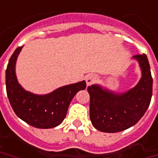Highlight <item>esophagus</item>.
I'll list each match as a JSON object with an SVG mask.
<instances>
[{"mask_svg":"<svg viewBox=\"0 0 158 158\" xmlns=\"http://www.w3.org/2000/svg\"><path fill=\"white\" fill-rule=\"evenodd\" d=\"M97 80V76L94 75V74H89L86 76L85 78V83L87 85H91L92 84H94Z\"/></svg>","mask_w":158,"mask_h":158,"instance_id":"obj_1","label":"esophagus"}]
</instances>
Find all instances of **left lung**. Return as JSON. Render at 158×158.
I'll return each mask as SVG.
<instances>
[{"label":"left lung","mask_w":158,"mask_h":158,"mask_svg":"<svg viewBox=\"0 0 158 158\" xmlns=\"http://www.w3.org/2000/svg\"><path fill=\"white\" fill-rule=\"evenodd\" d=\"M141 79L134 87L123 93L94 84L87 87L90 95V120L93 126L105 133H116L134 126L143 116L152 97L153 79L148 57L136 55Z\"/></svg>","instance_id":"1"}]
</instances>
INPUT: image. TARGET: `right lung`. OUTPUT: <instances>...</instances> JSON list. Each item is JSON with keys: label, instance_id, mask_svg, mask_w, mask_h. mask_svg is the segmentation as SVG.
I'll return each instance as SVG.
<instances>
[{"label": "right lung", "instance_id": "right-lung-1", "mask_svg": "<svg viewBox=\"0 0 158 158\" xmlns=\"http://www.w3.org/2000/svg\"><path fill=\"white\" fill-rule=\"evenodd\" d=\"M23 49L18 47L8 61L6 70V88L8 101L15 114L23 122L37 128H52L61 124L69 105L80 90L85 89V81L60 86L46 94H35L25 90L15 73L17 57Z\"/></svg>", "mask_w": 158, "mask_h": 158}]
</instances>
